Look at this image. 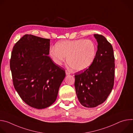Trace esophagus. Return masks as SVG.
I'll return each mask as SVG.
<instances>
[{
    "label": "esophagus",
    "mask_w": 133,
    "mask_h": 133,
    "mask_svg": "<svg viewBox=\"0 0 133 133\" xmlns=\"http://www.w3.org/2000/svg\"><path fill=\"white\" fill-rule=\"evenodd\" d=\"M66 75H68L70 74V71L69 70H66Z\"/></svg>",
    "instance_id": "esophagus-1"
}]
</instances>
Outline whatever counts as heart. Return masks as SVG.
Masks as SVG:
<instances>
[{
    "mask_svg": "<svg viewBox=\"0 0 133 133\" xmlns=\"http://www.w3.org/2000/svg\"><path fill=\"white\" fill-rule=\"evenodd\" d=\"M97 47L93 41L85 39L64 41L51 47L49 55L55 63L62 65L67 58L69 66L81 71L89 68L96 58Z\"/></svg>",
    "mask_w": 133,
    "mask_h": 133,
    "instance_id": "heart-1",
    "label": "heart"
}]
</instances>
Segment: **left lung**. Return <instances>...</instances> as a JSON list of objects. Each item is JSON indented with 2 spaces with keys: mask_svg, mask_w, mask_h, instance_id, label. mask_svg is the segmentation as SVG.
Returning a JSON list of instances; mask_svg holds the SVG:
<instances>
[{
  "mask_svg": "<svg viewBox=\"0 0 133 133\" xmlns=\"http://www.w3.org/2000/svg\"><path fill=\"white\" fill-rule=\"evenodd\" d=\"M98 43L93 64L88 69L75 73V87L80 103L88 108L104 103L114 84L115 57L112 47L102 35L95 34Z\"/></svg>",
  "mask_w": 133,
  "mask_h": 133,
  "instance_id": "left-lung-1",
  "label": "left lung"
}]
</instances>
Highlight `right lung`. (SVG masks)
Here are the masks:
<instances>
[{"instance_id":"1","label":"right lung","mask_w":133,"mask_h":133,"mask_svg":"<svg viewBox=\"0 0 133 133\" xmlns=\"http://www.w3.org/2000/svg\"><path fill=\"white\" fill-rule=\"evenodd\" d=\"M50 39L26 34L15 45L10 68L14 86L29 106L43 109L56 101L65 69L49 56Z\"/></svg>"}]
</instances>
